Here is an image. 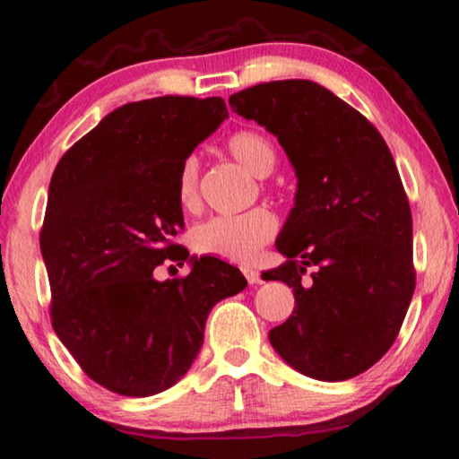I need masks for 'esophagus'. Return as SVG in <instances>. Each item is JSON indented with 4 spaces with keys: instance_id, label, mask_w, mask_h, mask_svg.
Segmentation results:
<instances>
[{
    "instance_id": "1",
    "label": "esophagus",
    "mask_w": 459,
    "mask_h": 459,
    "mask_svg": "<svg viewBox=\"0 0 459 459\" xmlns=\"http://www.w3.org/2000/svg\"><path fill=\"white\" fill-rule=\"evenodd\" d=\"M244 276H246V281L250 282V284H258V282H262V279H260V273H258V270H254V268H244Z\"/></svg>"
}]
</instances>
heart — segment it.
<instances>
[{"mask_svg":"<svg viewBox=\"0 0 459 459\" xmlns=\"http://www.w3.org/2000/svg\"><path fill=\"white\" fill-rule=\"evenodd\" d=\"M230 154L256 177H266L274 169L273 142L256 130H238L225 142ZM177 199L185 209L199 203V160L186 156L177 178ZM276 236V220L266 209H252L239 215H220L199 223L191 242L199 254L230 262H252L262 247Z\"/></svg>","mask_w":459,"mask_h":459,"instance_id":"heart-1","label":"heart"}]
</instances>
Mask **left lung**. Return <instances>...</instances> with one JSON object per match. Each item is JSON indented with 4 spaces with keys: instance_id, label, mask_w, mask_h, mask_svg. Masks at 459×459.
Wrapping results in <instances>:
<instances>
[{
    "instance_id": "obj_1",
    "label": "left lung",
    "mask_w": 459,
    "mask_h": 459,
    "mask_svg": "<svg viewBox=\"0 0 459 459\" xmlns=\"http://www.w3.org/2000/svg\"><path fill=\"white\" fill-rule=\"evenodd\" d=\"M230 105L279 138L297 175L276 239L287 262L262 274L289 284L295 309L270 343L305 377L354 378L394 343L415 292L411 207L393 154L359 111L313 81L262 82ZM309 265L318 268L305 280Z\"/></svg>"
}]
</instances>
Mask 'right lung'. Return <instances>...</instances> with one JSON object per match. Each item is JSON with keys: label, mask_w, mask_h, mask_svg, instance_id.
Masks as SVG:
<instances>
[{"label": "right lung", "mask_w": 459, "mask_h": 459, "mask_svg": "<svg viewBox=\"0 0 459 459\" xmlns=\"http://www.w3.org/2000/svg\"><path fill=\"white\" fill-rule=\"evenodd\" d=\"M228 108L221 97L164 95L126 103L66 150L50 178L40 250L52 327L82 372L124 396H150L185 377L209 311L246 289L236 266L191 258L177 178ZM164 259L192 262L160 283Z\"/></svg>", "instance_id": "obj_1"}]
</instances>
